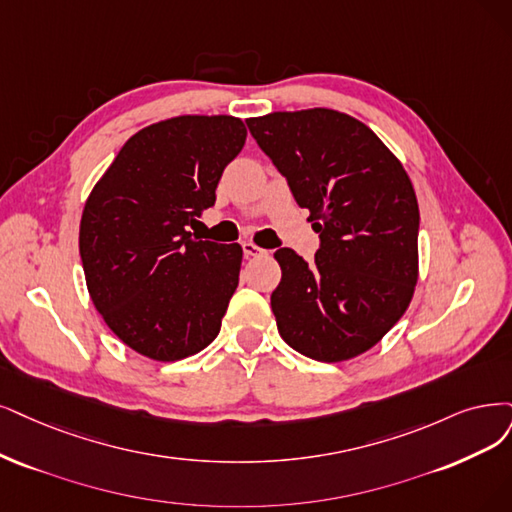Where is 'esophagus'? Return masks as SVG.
Wrapping results in <instances>:
<instances>
[{
  "label": "esophagus",
  "instance_id": "34e87169",
  "mask_svg": "<svg viewBox=\"0 0 512 512\" xmlns=\"http://www.w3.org/2000/svg\"><path fill=\"white\" fill-rule=\"evenodd\" d=\"M242 251H244V257H259V255L266 253V251L259 249V246L253 244V242H244L242 244Z\"/></svg>",
  "mask_w": 512,
  "mask_h": 512
}]
</instances>
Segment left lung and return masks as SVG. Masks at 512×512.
<instances>
[{
    "mask_svg": "<svg viewBox=\"0 0 512 512\" xmlns=\"http://www.w3.org/2000/svg\"><path fill=\"white\" fill-rule=\"evenodd\" d=\"M246 126L320 234L312 263L293 249L274 253L278 333L320 363L367 352L399 323L418 282L420 208L409 175L342 111H274Z\"/></svg>",
    "mask_w": 512,
    "mask_h": 512,
    "instance_id": "obj_1",
    "label": "left lung"
}]
</instances>
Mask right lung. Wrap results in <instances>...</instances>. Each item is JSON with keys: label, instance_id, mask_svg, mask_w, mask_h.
<instances>
[{"label": "right lung", "instance_id": "obj_1", "mask_svg": "<svg viewBox=\"0 0 512 512\" xmlns=\"http://www.w3.org/2000/svg\"><path fill=\"white\" fill-rule=\"evenodd\" d=\"M234 116H177L132 135L92 187L80 257L94 308L135 352L170 363L204 350L238 287L240 244L187 232L244 147Z\"/></svg>", "mask_w": 512, "mask_h": 512}]
</instances>
